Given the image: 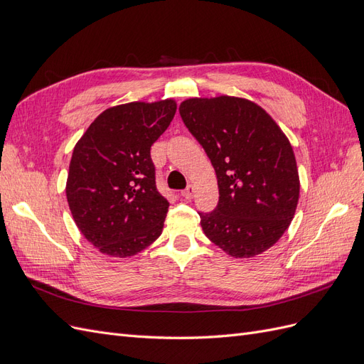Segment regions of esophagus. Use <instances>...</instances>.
I'll return each instance as SVG.
<instances>
[{
  "mask_svg": "<svg viewBox=\"0 0 364 364\" xmlns=\"http://www.w3.org/2000/svg\"><path fill=\"white\" fill-rule=\"evenodd\" d=\"M181 196L183 197V199H186V200H191L193 197H194V186H193V185L186 186V190H183V191L181 193Z\"/></svg>",
  "mask_w": 364,
  "mask_h": 364,
  "instance_id": "1",
  "label": "esophagus"
}]
</instances>
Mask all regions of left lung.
Listing matches in <instances>:
<instances>
[{"label": "left lung", "instance_id": "obj_1", "mask_svg": "<svg viewBox=\"0 0 364 364\" xmlns=\"http://www.w3.org/2000/svg\"><path fill=\"white\" fill-rule=\"evenodd\" d=\"M179 114L211 159L218 205L200 215L205 235L234 258L270 249L289 229L299 200V173L289 138L246 98H186Z\"/></svg>", "mask_w": 364, "mask_h": 364}]
</instances>
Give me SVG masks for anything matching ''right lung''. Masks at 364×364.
Masks as SVG:
<instances>
[{"label": "right lung", "instance_id": "1", "mask_svg": "<svg viewBox=\"0 0 364 364\" xmlns=\"http://www.w3.org/2000/svg\"><path fill=\"white\" fill-rule=\"evenodd\" d=\"M173 98L112 106L77 141L67 199L83 237L105 255L127 258L155 241L168 213L150 147L176 114Z\"/></svg>", "mask_w": 364, "mask_h": 364}]
</instances>
